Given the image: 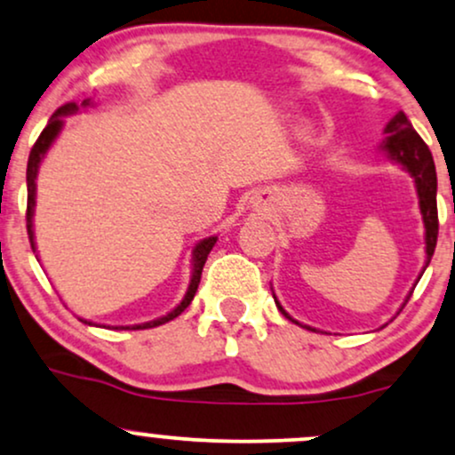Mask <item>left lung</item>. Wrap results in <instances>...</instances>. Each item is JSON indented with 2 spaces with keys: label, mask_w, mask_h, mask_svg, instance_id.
<instances>
[{
  "label": "left lung",
  "mask_w": 455,
  "mask_h": 455,
  "mask_svg": "<svg viewBox=\"0 0 455 455\" xmlns=\"http://www.w3.org/2000/svg\"><path fill=\"white\" fill-rule=\"evenodd\" d=\"M387 139L383 140V149L400 164H404V169L415 177L417 195H419V210L424 216L426 224V267L430 263L432 254L436 248V237H438V210H436V169L435 160H432V151L424 143V139L417 134V130L412 128L404 113H398L385 128ZM411 299V297H409ZM406 299V301H409ZM275 306L280 307V312L286 318H291L282 310V306L275 301ZM293 321V318H291ZM297 323V321H293ZM310 329V327H307Z\"/></svg>",
  "instance_id": "1"
}]
</instances>
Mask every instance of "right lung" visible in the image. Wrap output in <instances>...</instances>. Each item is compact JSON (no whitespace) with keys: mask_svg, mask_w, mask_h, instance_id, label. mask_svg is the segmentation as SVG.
I'll use <instances>...</instances> for the list:
<instances>
[{"mask_svg":"<svg viewBox=\"0 0 455 455\" xmlns=\"http://www.w3.org/2000/svg\"><path fill=\"white\" fill-rule=\"evenodd\" d=\"M90 100H83L81 107H87ZM78 107L76 102H66L64 107H60L57 111L53 113V117L49 119V124H46V128L40 132L38 140L34 143V148L29 151V160H28V213H25V218H28V235H29V243H31V250H36L34 245V224H31V216H34V196H36V175H38V166L40 162H43L46 149L51 148V143H53L57 134H60L61 130V117L64 115H70V113H76ZM213 243H216V237H207L203 239L201 243H196L195 248V271H192V280H190V286H188V293L184 299H181V304L175 307V310H171L169 315L162 316V318H156V321H149V323H143V325H132V327H115V329H149V327H158V325H164V323L173 321L175 316H180L181 312L186 310L188 306H190V301L195 299V293L198 289V282H201V274H203V265H205L207 260V254L212 252ZM83 321V318H81ZM87 323V321H83ZM87 325H92V323H87Z\"/></svg>","mask_w":455,"mask_h":455,"instance_id":"obj_1","label":"right lung"}]
</instances>
